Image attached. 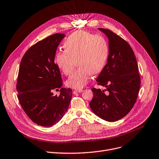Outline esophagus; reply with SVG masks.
<instances>
[{"label": "esophagus", "instance_id": "esophagus-1", "mask_svg": "<svg viewBox=\"0 0 159 159\" xmlns=\"http://www.w3.org/2000/svg\"><path fill=\"white\" fill-rule=\"evenodd\" d=\"M82 89H74L73 90V93H80V92H82Z\"/></svg>", "mask_w": 159, "mask_h": 159}]
</instances>
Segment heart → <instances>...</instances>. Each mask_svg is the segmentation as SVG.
<instances>
[{"label":"heart","mask_w":159,"mask_h":159,"mask_svg":"<svg viewBox=\"0 0 159 159\" xmlns=\"http://www.w3.org/2000/svg\"><path fill=\"white\" fill-rule=\"evenodd\" d=\"M64 47L65 50L56 52L55 64L67 75L72 71L76 60L78 67L71 74L66 84L74 89L82 88L92 74L100 73L104 67L108 55L107 41L101 35L77 31L66 38Z\"/></svg>","instance_id":"heart-1"}]
</instances>
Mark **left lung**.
<instances>
[{"label":"left lung","instance_id":"obj_1","mask_svg":"<svg viewBox=\"0 0 159 159\" xmlns=\"http://www.w3.org/2000/svg\"><path fill=\"white\" fill-rule=\"evenodd\" d=\"M98 29L108 39V57L96 81L107 89L92 88L93 97L89 105L101 119L116 121L125 116L136 101L140 87L139 67L125 40L110 30Z\"/></svg>","mask_w":159,"mask_h":159}]
</instances>
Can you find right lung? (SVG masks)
<instances>
[{"label":"right lung","instance_id":"right-lung-1","mask_svg":"<svg viewBox=\"0 0 159 159\" xmlns=\"http://www.w3.org/2000/svg\"><path fill=\"white\" fill-rule=\"evenodd\" d=\"M64 34H55L39 41L27 51L20 61L17 90L25 112L37 125L51 127L64 116L72 98L70 88H62L55 54ZM54 96L52 90H59Z\"/></svg>","mask_w":159,"mask_h":159}]
</instances>
